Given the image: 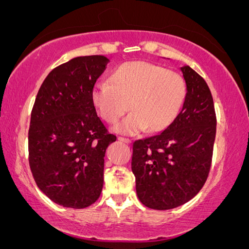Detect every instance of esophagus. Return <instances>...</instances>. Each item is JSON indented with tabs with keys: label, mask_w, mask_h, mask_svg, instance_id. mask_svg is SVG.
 <instances>
[{
	"label": "esophagus",
	"mask_w": 249,
	"mask_h": 249,
	"mask_svg": "<svg viewBox=\"0 0 249 249\" xmlns=\"http://www.w3.org/2000/svg\"><path fill=\"white\" fill-rule=\"evenodd\" d=\"M118 141H120V142H125V144H130V142H131V139L124 138V137H119Z\"/></svg>",
	"instance_id": "obj_1"
}]
</instances>
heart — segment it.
<instances>
[{
    "label": "heart",
    "mask_w": 249,
    "mask_h": 249,
    "mask_svg": "<svg viewBox=\"0 0 249 249\" xmlns=\"http://www.w3.org/2000/svg\"><path fill=\"white\" fill-rule=\"evenodd\" d=\"M186 95V81L179 73L145 61H129L112 71L110 83L95 85L91 102L108 124H115L129 107L130 113L113 129L122 135H137L147 128H168L178 117Z\"/></svg>",
    "instance_id": "heart-1"
}]
</instances>
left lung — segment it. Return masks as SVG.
Wrapping results in <instances>:
<instances>
[{"label": "left lung", "instance_id": "left-lung-1", "mask_svg": "<svg viewBox=\"0 0 249 249\" xmlns=\"http://www.w3.org/2000/svg\"><path fill=\"white\" fill-rule=\"evenodd\" d=\"M180 70L187 95L178 117L162 132L132 146L136 192L153 210H171L194 198L206 181L212 161L216 132L212 94L189 66Z\"/></svg>", "mask_w": 249, "mask_h": 249}]
</instances>
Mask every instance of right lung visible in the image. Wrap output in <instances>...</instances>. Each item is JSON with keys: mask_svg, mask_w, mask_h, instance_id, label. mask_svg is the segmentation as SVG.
<instances>
[{"mask_svg": "<svg viewBox=\"0 0 249 249\" xmlns=\"http://www.w3.org/2000/svg\"><path fill=\"white\" fill-rule=\"evenodd\" d=\"M108 61L103 55L78 56L56 67L34 104L30 170L38 188L63 207L89 206L103 188L105 151L117 137L97 117L91 90Z\"/></svg>", "mask_w": 249, "mask_h": 249, "instance_id": "right-lung-1", "label": "right lung"}]
</instances>
